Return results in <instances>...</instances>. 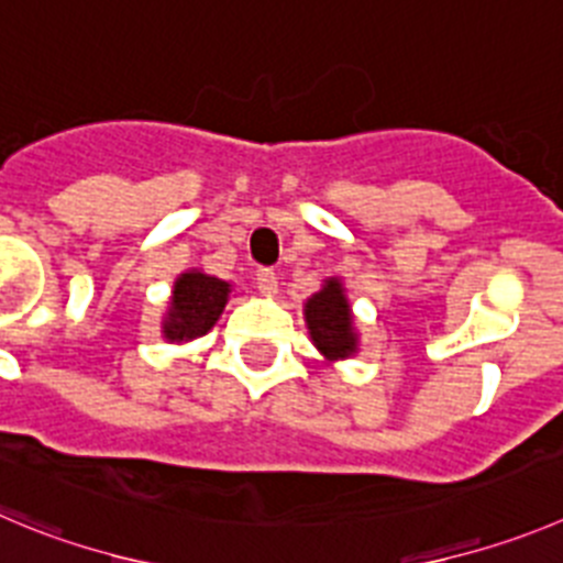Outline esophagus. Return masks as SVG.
Masks as SVG:
<instances>
[{"label":"esophagus","mask_w":563,"mask_h":563,"mask_svg":"<svg viewBox=\"0 0 563 563\" xmlns=\"http://www.w3.org/2000/svg\"><path fill=\"white\" fill-rule=\"evenodd\" d=\"M255 283H257V291L266 294V297H275V294H277V275H275V269H257Z\"/></svg>","instance_id":"obj_1"}]
</instances>
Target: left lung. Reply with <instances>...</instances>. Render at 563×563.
<instances>
[{"mask_svg":"<svg viewBox=\"0 0 563 563\" xmlns=\"http://www.w3.org/2000/svg\"><path fill=\"white\" fill-rule=\"evenodd\" d=\"M306 324L313 346L328 361H344L358 350L353 311H350V302H346L344 286H341L339 277L324 280L322 291L308 299Z\"/></svg>","mask_w":563,"mask_h":563,"instance_id":"8db88e82","label":"left lung"}]
</instances>
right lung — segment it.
I'll use <instances>...</instances> for the list:
<instances>
[{"label":"right lung","mask_w":563,"mask_h":563,"mask_svg":"<svg viewBox=\"0 0 563 563\" xmlns=\"http://www.w3.org/2000/svg\"><path fill=\"white\" fill-rule=\"evenodd\" d=\"M230 297V283L210 277L205 272H183L175 280V291L169 299V311L163 319V339L191 341L208 333L217 319L222 317Z\"/></svg>","instance_id":"add662e5"}]
</instances>
